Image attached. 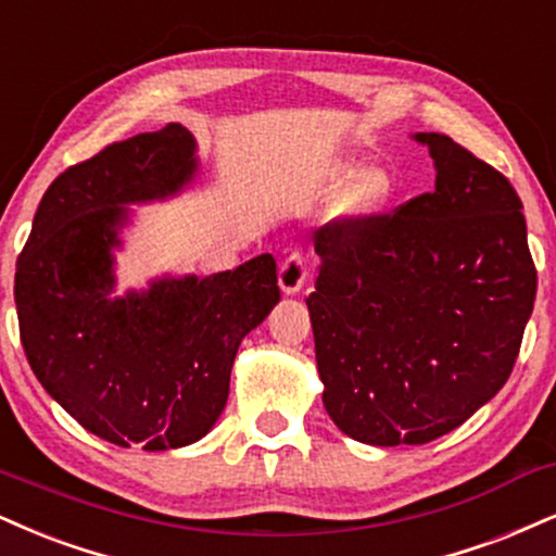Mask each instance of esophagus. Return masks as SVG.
Segmentation results:
<instances>
[{
	"label": "esophagus",
	"mask_w": 556,
	"mask_h": 556,
	"mask_svg": "<svg viewBox=\"0 0 556 556\" xmlns=\"http://www.w3.org/2000/svg\"><path fill=\"white\" fill-rule=\"evenodd\" d=\"M307 274H311V261H307L305 251H290L285 256L282 264H279V287L287 295L292 292L303 290V285L307 282Z\"/></svg>",
	"instance_id": "obj_1"
}]
</instances>
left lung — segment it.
Here are the masks:
<instances>
[{
	"mask_svg": "<svg viewBox=\"0 0 556 556\" xmlns=\"http://www.w3.org/2000/svg\"><path fill=\"white\" fill-rule=\"evenodd\" d=\"M434 191L316 230L307 298L324 406L370 445H422L510 378L536 298L513 184L445 134H417Z\"/></svg>",
	"mask_w": 556,
	"mask_h": 556,
	"instance_id": "obj_1",
	"label": "left lung"
}]
</instances>
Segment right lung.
<instances>
[{"label": "right lung", "mask_w": 556, "mask_h": 556, "mask_svg": "<svg viewBox=\"0 0 556 556\" xmlns=\"http://www.w3.org/2000/svg\"><path fill=\"white\" fill-rule=\"evenodd\" d=\"M193 168V139L180 124L105 144L49 186L17 256L20 342L33 372L113 445L168 451L210 432L240 342L279 303L271 253L109 298L124 204L176 193Z\"/></svg>", "instance_id": "add662e5"}]
</instances>
